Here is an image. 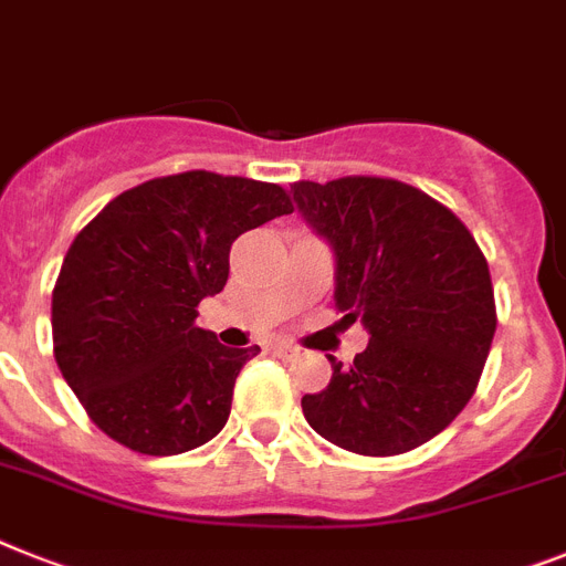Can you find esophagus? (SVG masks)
Instances as JSON below:
<instances>
[{
	"label": "esophagus",
	"mask_w": 566,
	"mask_h": 566,
	"mask_svg": "<svg viewBox=\"0 0 566 566\" xmlns=\"http://www.w3.org/2000/svg\"><path fill=\"white\" fill-rule=\"evenodd\" d=\"M272 353H274V356H280V358H294L297 353H301V349L294 347V344H286V340H277V344L272 347Z\"/></svg>",
	"instance_id": "obj_1"
}]
</instances>
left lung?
<instances>
[{
	"label": "left lung",
	"instance_id": "obj_1",
	"mask_svg": "<svg viewBox=\"0 0 566 566\" xmlns=\"http://www.w3.org/2000/svg\"><path fill=\"white\" fill-rule=\"evenodd\" d=\"M294 208L335 256V306L370 344L301 399L324 440L394 457L433 440L469 405L492 349L494 289L460 219L422 190L376 176L297 181Z\"/></svg>",
	"mask_w": 566,
	"mask_h": 566
}]
</instances>
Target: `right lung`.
I'll return each instance as SVG.
<instances>
[{"instance_id": "obj_1", "label": "right lung", "mask_w": 566, "mask_h": 566, "mask_svg": "<svg viewBox=\"0 0 566 566\" xmlns=\"http://www.w3.org/2000/svg\"><path fill=\"white\" fill-rule=\"evenodd\" d=\"M283 213L277 185L190 170L115 196L74 237L51 294L54 358L106 437L172 457L226 428L260 347L219 344L196 306L226 286L233 240Z\"/></svg>"}]
</instances>
